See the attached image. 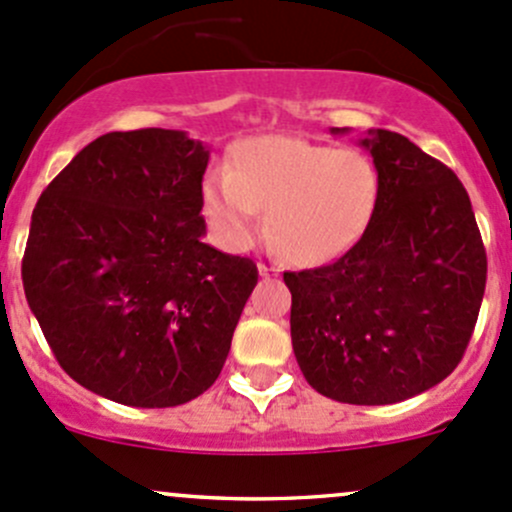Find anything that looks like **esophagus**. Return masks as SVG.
Masks as SVG:
<instances>
[{"label":"esophagus","instance_id":"obj_1","mask_svg":"<svg viewBox=\"0 0 512 512\" xmlns=\"http://www.w3.org/2000/svg\"><path fill=\"white\" fill-rule=\"evenodd\" d=\"M258 276H261V278H271V276H278V268L268 266V263H258Z\"/></svg>","mask_w":512,"mask_h":512}]
</instances>
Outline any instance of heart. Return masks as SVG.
Instances as JSON below:
<instances>
[{
    "label": "heart",
    "instance_id": "heart-1",
    "mask_svg": "<svg viewBox=\"0 0 512 512\" xmlns=\"http://www.w3.org/2000/svg\"><path fill=\"white\" fill-rule=\"evenodd\" d=\"M381 202V173L366 153L288 134L241 141L227 173L202 183V205L219 239L246 251L268 236L285 261L315 268L342 258L371 227Z\"/></svg>",
    "mask_w": 512,
    "mask_h": 512
}]
</instances>
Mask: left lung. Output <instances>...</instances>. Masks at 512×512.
Listing matches in <instances>:
<instances>
[{
	"instance_id": "1",
	"label": "left lung",
	"mask_w": 512,
	"mask_h": 512,
	"mask_svg": "<svg viewBox=\"0 0 512 512\" xmlns=\"http://www.w3.org/2000/svg\"><path fill=\"white\" fill-rule=\"evenodd\" d=\"M359 146L381 173L371 227L339 261L283 280L307 383L339 403L390 405L442 383L461 361L486 290V251L469 195L444 163L388 129H368Z\"/></svg>"
}]
</instances>
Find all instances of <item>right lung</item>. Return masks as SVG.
Here are the masks:
<instances>
[{
	"instance_id": "1",
	"label": "right lung",
	"mask_w": 512,
	"mask_h": 512,
	"mask_svg": "<svg viewBox=\"0 0 512 512\" xmlns=\"http://www.w3.org/2000/svg\"><path fill=\"white\" fill-rule=\"evenodd\" d=\"M207 161L188 131H112L31 214V312L63 371L114 403L173 408L205 393L256 288L251 258L205 244Z\"/></svg>"
}]
</instances>
